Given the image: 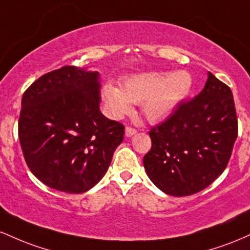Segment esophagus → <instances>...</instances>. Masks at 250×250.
Segmentation results:
<instances>
[{
	"label": "esophagus",
	"mask_w": 250,
	"mask_h": 250,
	"mask_svg": "<svg viewBox=\"0 0 250 250\" xmlns=\"http://www.w3.org/2000/svg\"><path fill=\"white\" fill-rule=\"evenodd\" d=\"M136 129L135 128H133V127H125V136L127 137H130V136H133V135H135L136 134Z\"/></svg>",
	"instance_id": "obj_1"
}]
</instances>
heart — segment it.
Returning <instances> with one entry per match:
<instances>
[{
    "mask_svg": "<svg viewBox=\"0 0 250 250\" xmlns=\"http://www.w3.org/2000/svg\"><path fill=\"white\" fill-rule=\"evenodd\" d=\"M193 85L191 75L186 70L174 73L149 71L125 77L121 85L105 83L101 96L108 114L121 119L141 104L143 116L149 122H161L173 114Z\"/></svg>",
    "mask_w": 250,
    "mask_h": 250,
    "instance_id": "1",
    "label": "heart"
}]
</instances>
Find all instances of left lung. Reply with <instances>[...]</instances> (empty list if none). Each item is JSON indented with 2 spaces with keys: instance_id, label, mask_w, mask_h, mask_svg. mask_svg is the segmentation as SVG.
Listing matches in <instances>:
<instances>
[{
  "instance_id": "obj_1",
  "label": "left lung",
  "mask_w": 250,
  "mask_h": 250,
  "mask_svg": "<svg viewBox=\"0 0 250 250\" xmlns=\"http://www.w3.org/2000/svg\"><path fill=\"white\" fill-rule=\"evenodd\" d=\"M237 130L230 88L209 73L199 95L149 131L151 148L143 157L149 179L173 196L199 193L226 169Z\"/></svg>"
}]
</instances>
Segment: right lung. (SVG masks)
Instances as JSON below:
<instances>
[{
	"label": "right lung",
	"mask_w": 250,
	"mask_h": 250,
	"mask_svg": "<svg viewBox=\"0 0 250 250\" xmlns=\"http://www.w3.org/2000/svg\"><path fill=\"white\" fill-rule=\"evenodd\" d=\"M99 73L64 65L22 96L19 139L25 163L48 187L84 193L107 173L125 125L100 111Z\"/></svg>",
	"instance_id": "obj_1"
}]
</instances>
